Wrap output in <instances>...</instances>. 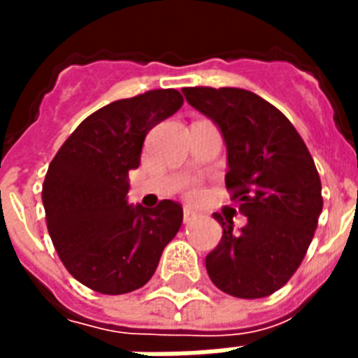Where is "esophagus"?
<instances>
[{
  "instance_id": "esophagus-1",
  "label": "esophagus",
  "mask_w": 358,
  "mask_h": 358,
  "mask_svg": "<svg viewBox=\"0 0 358 358\" xmlns=\"http://www.w3.org/2000/svg\"><path fill=\"white\" fill-rule=\"evenodd\" d=\"M195 218H197V213H195V210L184 209V222H186V224H192Z\"/></svg>"
}]
</instances>
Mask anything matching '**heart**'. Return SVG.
<instances>
[{
  "label": "heart",
  "mask_w": 358,
  "mask_h": 358,
  "mask_svg": "<svg viewBox=\"0 0 358 358\" xmlns=\"http://www.w3.org/2000/svg\"><path fill=\"white\" fill-rule=\"evenodd\" d=\"M189 195H197V189H195V187H192V189H189Z\"/></svg>",
  "instance_id": "heart-1"
}]
</instances>
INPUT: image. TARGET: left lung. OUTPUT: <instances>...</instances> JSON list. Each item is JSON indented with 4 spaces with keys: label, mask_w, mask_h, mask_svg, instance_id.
<instances>
[{
    "label": "left lung",
    "mask_w": 358,
    "mask_h": 358,
    "mask_svg": "<svg viewBox=\"0 0 358 358\" xmlns=\"http://www.w3.org/2000/svg\"><path fill=\"white\" fill-rule=\"evenodd\" d=\"M215 120L228 149L226 187L248 224L215 213L222 240L205 259L218 289L240 299L278 292L299 268L322 213V184L305 141L282 110L240 88L182 90Z\"/></svg>",
    "instance_id": "8db88e82"
}]
</instances>
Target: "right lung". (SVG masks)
Listing matches in <instances>:
<instances>
[{"label":"right lung","instance_id":"add662e5","mask_svg":"<svg viewBox=\"0 0 358 358\" xmlns=\"http://www.w3.org/2000/svg\"><path fill=\"white\" fill-rule=\"evenodd\" d=\"M178 90H149L84 118L50 163L42 187L45 222L65 268L80 284L122 295L155 274L182 226L180 203L128 205V172L138 169L148 132L182 107Z\"/></svg>","mask_w":358,"mask_h":358}]
</instances>
